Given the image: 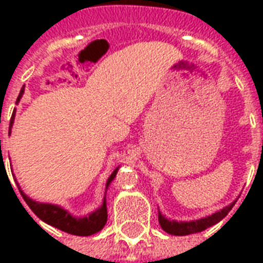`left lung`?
<instances>
[{"label": "left lung", "instance_id": "1", "mask_svg": "<svg viewBox=\"0 0 263 263\" xmlns=\"http://www.w3.org/2000/svg\"><path fill=\"white\" fill-rule=\"evenodd\" d=\"M237 199L239 198H236V200ZM236 200H233L232 203L227 204L221 210L213 213L210 216L191 221L171 220L166 216H164L160 209H158V222H160L161 228L164 229L165 232L169 233V235H175V236H187V235H192V233L202 232V231L210 228L213 225H216L217 222H220L222 218L228 216V213L232 210V208L236 203Z\"/></svg>", "mask_w": 263, "mask_h": 263}]
</instances>
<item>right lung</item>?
I'll return each mask as SVG.
<instances>
[{
	"instance_id": "right-lung-1",
	"label": "right lung",
	"mask_w": 263,
	"mask_h": 263,
	"mask_svg": "<svg viewBox=\"0 0 263 263\" xmlns=\"http://www.w3.org/2000/svg\"><path fill=\"white\" fill-rule=\"evenodd\" d=\"M23 94H24V87L20 90V94H18L17 97L16 105L20 102ZM14 113H16V110H13V115H12V119H10L9 135L10 129H12V125H13L14 123ZM119 168L120 166H117V168L111 172V175L107 177L106 183H105V192H103V199L101 206L95 209L94 212L88 213L87 216H73L69 210L61 208L60 204L36 202V200H34L32 198H30V196L24 194L22 187L18 185L17 180H16V184H17L18 191L22 194L23 199L26 200V203L28 204V208L34 212V214L38 217L39 220H42L43 222H46V224L51 225V227H54V228L60 229V231L71 233V235H76V236H90V235H94V233L99 232V231L105 227V224H106V191L111 181L115 180L116 175L119 172Z\"/></svg>"
}]
</instances>
